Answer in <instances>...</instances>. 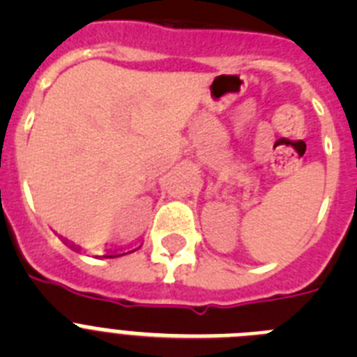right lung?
<instances>
[{"mask_svg": "<svg viewBox=\"0 0 357 357\" xmlns=\"http://www.w3.org/2000/svg\"><path fill=\"white\" fill-rule=\"evenodd\" d=\"M66 245H69V247L73 248V250H80V247H75V245H73V243H68V239H66ZM132 252H135V250H130V252H109V254L105 255V257H109V259H114V257H119V255H127V254H132Z\"/></svg>", "mask_w": 357, "mask_h": 357, "instance_id": "obj_1", "label": "right lung"}]
</instances>
